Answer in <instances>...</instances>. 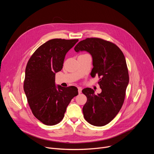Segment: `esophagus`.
<instances>
[{
    "instance_id": "34e87169",
    "label": "esophagus",
    "mask_w": 154,
    "mask_h": 154,
    "mask_svg": "<svg viewBox=\"0 0 154 154\" xmlns=\"http://www.w3.org/2000/svg\"><path fill=\"white\" fill-rule=\"evenodd\" d=\"M82 88L81 87H78V92L79 94H80L82 93Z\"/></svg>"
}]
</instances>
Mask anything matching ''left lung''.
<instances>
[{"mask_svg": "<svg viewBox=\"0 0 154 154\" xmlns=\"http://www.w3.org/2000/svg\"><path fill=\"white\" fill-rule=\"evenodd\" d=\"M76 52L85 51L93 57L91 77L98 75L102 92L97 95L90 88L82 90L87 101L83 107L85 120L101 127L111 122L121 109L129 76L125 57L115 44L98 38H88L75 46Z\"/></svg>", "mask_w": 154, "mask_h": 154, "instance_id": "left-lung-1", "label": "left lung"}]
</instances>
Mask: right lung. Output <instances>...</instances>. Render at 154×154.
<instances>
[{
    "mask_svg": "<svg viewBox=\"0 0 154 154\" xmlns=\"http://www.w3.org/2000/svg\"><path fill=\"white\" fill-rule=\"evenodd\" d=\"M78 39H52L39 46L28 61L24 90L32 113L47 125L58 124L64 118L72 99L78 95L75 86L63 87L55 83L66 53Z\"/></svg>",
    "mask_w": 154,
    "mask_h": 154,
    "instance_id": "right-lung-1",
    "label": "right lung"
}]
</instances>
